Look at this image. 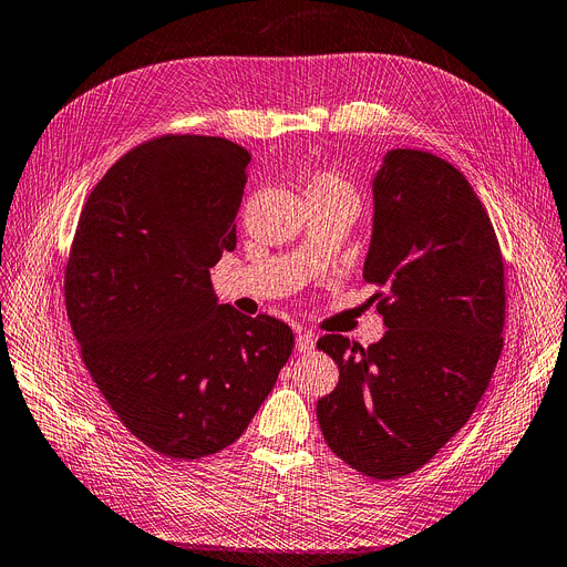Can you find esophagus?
<instances>
[{
  "label": "esophagus",
  "instance_id": "esophagus-1",
  "mask_svg": "<svg viewBox=\"0 0 567 567\" xmlns=\"http://www.w3.org/2000/svg\"><path fill=\"white\" fill-rule=\"evenodd\" d=\"M313 347H316V339H313L311 332H300V334L296 337V349H298L300 353H311Z\"/></svg>",
  "mask_w": 567,
  "mask_h": 567
}]
</instances>
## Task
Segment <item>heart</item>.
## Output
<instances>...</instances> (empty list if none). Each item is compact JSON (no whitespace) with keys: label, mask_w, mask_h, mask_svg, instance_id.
I'll return each mask as SVG.
<instances>
[{"label":"heart","mask_w":567,"mask_h":567,"mask_svg":"<svg viewBox=\"0 0 567 567\" xmlns=\"http://www.w3.org/2000/svg\"><path fill=\"white\" fill-rule=\"evenodd\" d=\"M307 202L319 199V202H334V205H344L355 212L358 207V190L342 172L337 169H319L313 172L307 184H305Z\"/></svg>","instance_id":"b5f03b06"}]
</instances>
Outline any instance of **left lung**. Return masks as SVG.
I'll use <instances>...</instances> for the list:
<instances>
[{"label":"left lung","mask_w":567,"mask_h":567,"mask_svg":"<svg viewBox=\"0 0 567 567\" xmlns=\"http://www.w3.org/2000/svg\"><path fill=\"white\" fill-rule=\"evenodd\" d=\"M374 233L362 279L381 342L342 334L316 347L339 368L316 404L328 446L372 480L423 467L477 410L503 353L505 262L467 178L442 157L395 148L374 178Z\"/></svg>","instance_id":"obj_1"}]
</instances>
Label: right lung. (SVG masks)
I'll return each instance as SVG.
<instances>
[{"label":"right lung","instance_id":"right-lung-1","mask_svg":"<svg viewBox=\"0 0 567 567\" xmlns=\"http://www.w3.org/2000/svg\"><path fill=\"white\" fill-rule=\"evenodd\" d=\"M251 155L202 134L127 151L81 212L64 267L81 360L121 423L174 461L241 437L296 344L292 330L218 305L209 269L237 246Z\"/></svg>","mask_w":567,"mask_h":567}]
</instances>
